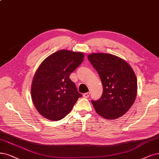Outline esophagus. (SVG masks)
Returning a JSON list of instances; mask_svg holds the SVG:
<instances>
[{
	"label": "esophagus",
	"mask_w": 159,
	"mask_h": 159,
	"mask_svg": "<svg viewBox=\"0 0 159 159\" xmlns=\"http://www.w3.org/2000/svg\"><path fill=\"white\" fill-rule=\"evenodd\" d=\"M90 92H86V93H84L83 96H84V98H89V97L90 96Z\"/></svg>",
	"instance_id": "esophagus-1"
}]
</instances>
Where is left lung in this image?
Returning <instances> with one entry per match:
<instances>
[{
  "instance_id": "8db88e82",
  "label": "left lung",
  "mask_w": 159,
  "mask_h": 159,
  "mask_svg": "<svg viewBox=\"0 0 159 159\" xmlns=\"http://www.w3.org/2000/svg\"><path fill=\"white\" fill-rule=\"evenodd\" d=\"M97 70L103 84V93L92 100L96 113L112 120L125 115L132 107L137 95V79L126 61L116 56L98 53L88 56Z\"/></svg>"
}]
</instances>
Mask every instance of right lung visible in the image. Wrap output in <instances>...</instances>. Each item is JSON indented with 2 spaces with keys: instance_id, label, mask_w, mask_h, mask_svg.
<instances>
[{
  "instance_id": "add662e5",
  "label": "right lung",
  "mask_w": 159,
  "mask_h": 159,
  "mask_svg": "<svg viewBox=\"0 0 159 159\" xmlns=\"http://www.w3.org/2000/svg\"><path fill=\"white\" fill-rule=\"evenodd\" d=\"M83 58V53L60 50L40 65L33 80L31 96L34 107L46 119H62L82 97L69 76Z\"/></svg>"
}]
</instances>
